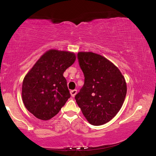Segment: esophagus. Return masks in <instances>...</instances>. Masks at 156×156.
<instances>
[{
	"label": "esophagus",
	"mask_w": 156,
	"mask_h": 156,
	"mask_svg": "<svg viewBox=\"0 0 156 156\" xmlns=\"http://www.w3.org/2000/svg\"><path fill=\"white\" fill-rule=\"evenodd\" d=\"M70 94L72 95V97H74L76 96V94H77V90H76V89H73V90H72L70 91Z\"/></svg>",
	"instance_id": "1"
}]
</instances>
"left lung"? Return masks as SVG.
I'll use <instances>...</instances> for the list:
<instances>
[{"mask_svg": "<svg viewBox=\"0 0 156 156\" xmlns=\"http://www.w3.org/2000/svg\"><path fill=\"white\" fill-rule=\"evenodd\" d=\"M78 60L84 83L75 99L91 125H104L122 107L126 84L117 67L106 58L92 52H79Z\"/></svg>", "mask_w": 156, "mask_h": 156, "instance_id": "1", "label": "left lung"}]
</instances>
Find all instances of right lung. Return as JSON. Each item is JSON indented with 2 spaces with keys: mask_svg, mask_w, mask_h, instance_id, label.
Segmentation results:
<instances>
[{
  "mask_svg": "<svg viewBox=\"0 0 156 156\" xmlns=\"http://www.w3.org/2000/svg\"><path fill=\"white\" fill-rule=\"evenodd\" d=\"M76 60L73 53L51 49L42 56L23 82L22 98L25 107L38 119L56 115L71 94L63 73Z\"/></svg>",
  "mask_w": 156,
  "mask_h": 156,
  "instance_id": "obj_1",
  "label": "right lung"
}]
</instances>
